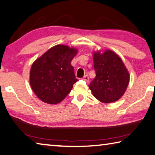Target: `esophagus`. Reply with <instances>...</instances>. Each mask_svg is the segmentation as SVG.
<instances>
[{
    "mask_svg": "<svg viewBox=\"0 0 155 155\" xmlns=\"http://www.w3.org/2000/svg\"><path fill=\"white\" fill-rule=\"evenodd\" d=\"M83 80H84V81H86V82H87V83H88V82H89V78H88V75H85L84 76Z\"/></svg>",
    "mask_w": 155,
    "mask_h": 155,
    "instance_id": "34e87169",
    "label": "esophagus"
}]
</instances>
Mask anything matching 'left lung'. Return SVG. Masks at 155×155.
I'll return each instance as SVG.
<instances>
[{
  "mask_svg": "<svg viewBox=\"0 0 155 155\" xmlns=\"http://www.w3.org/2000/svg\"><path fill=\"white\" fill-rule=\"evenodd\" d=\"M96 77L89 84L95 98L105 104L123 95L129 82V74L121 58L111 50L93 54Z\"/></svg>",
  "mask_w": 155,
  "mask_h": 155,
  "instance_id": "obj_1",
  "label": "left lung"
}]
</instances>
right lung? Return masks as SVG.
<instances>
[{
  "instance_id": "obj_1",
  "label": "right lung",
  "mask_w": 155,
  "mask_h": 155,
  "mask_svg": "<svg viewBox=\"0 0 155 155\" xmlns=\"http://www.w3.org/2000/svg\"><path fill=\"white\" fill-rule=\"evenodd\" d=\"M78 50L67 45L50 48L32 64L30 84L35 94L42 101L56 104L67 96L78 81L71 64Z\"/></svg>"
}]
</instances>
